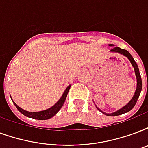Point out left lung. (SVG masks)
Here are the masks:
<instances>
[{
  "instance_id": "1",
  "label": "left lung",
  "mask_w": 148,
  "mask_h": 148,
  "mask_svg": "<svg viewBox=\"0 0 148 148\" xmlns=\"http://www.w3.org/2000/svg\"><path fill=\"white\" fill-rule=\"evenodd\" d=\"M109 47H114V45H113V44H109ZM111 52H112V53H118L122 54V55H123V56H127V58L129 59L130 61V63H131L132 66H134V71H135V74H136V77H137V89H136V92L134 93V96H133L131 100H130V101L128 102V104L126 105L125 106H123V108L119 109V110H117L116 112H112V113H106V112H105L101 111V109H99V108H98L96 105H95V106H96L97 109H99L101 112H102L103 114L106 115L108 116H119V115H122L123 114V113H126V112H128L130 111V110L134 108V106L136 105L137 99L139 98L140 94V92H141L142 80L141 77H140V74L139 68H138V66H137V63L135 62L134 59L133 58V56H131V54L129 52L127 51V50H126V49H121V48H119V47H115L113 49H112Z\"/></svg>"
}]
</instances>
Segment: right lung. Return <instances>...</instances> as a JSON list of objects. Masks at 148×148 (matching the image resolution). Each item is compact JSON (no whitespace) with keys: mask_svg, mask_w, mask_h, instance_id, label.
<instances>
[{"mask_svg":"<svg viewBox=\"0 0 148 148\" xmlns=\"http://www.w3.org/2000/svg\"><path fill=\"white\" fill-rule=\"evenodd\" d=\"M71 85H69L66 88V90L64 91V94L62 95L61 98L59 99V101L56 102V104L53 106L51 108H49L48 109H46V110H43V111H39V112H28L24 110L23 109H21L18 106V105L13 101V103L14 104V106H16V108L18 109L21 113L25 116L27 117H29V118H32V119H39V120H45V119H48L52 118L53 116H54L55 115L59 112V110L61 109V107L63 106L64 101L66 100V95H67V93L69 92V89L71 88Z\"/></svg>","mask_w":148,"mask_h":148,"instance_id":"obj_1","label":"right lung"}]
</instances>
